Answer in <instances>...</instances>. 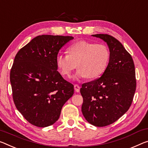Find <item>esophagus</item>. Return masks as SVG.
<instances>
[{"label":"esophagus","mask_w":148,"mask_h":148,"mask_svg":"<svg viewBox=\"0 0 148 148\" xmlns=\"http://www.w3.org/2000/svg\"><path fill=\"white\" fill-rule=\"evenodd\" d=\"M79 90H80V87L78 84H75L74 85V90L76 91V92H79Z\"/></svg>","instance_id":"esophagus-1"}]
</instances>
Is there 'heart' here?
Listing matches in <instances>:
<instances>
[{
  "label": "heart",
  "mask_w": 148,
  "mask_h": 148,
  "mask_svg": "<svg viewBox=\"0 0 148 148\" xmlns=\"http://www.w3.org/2000/svg\"><path fill=\"white\" fill-rule=\"evenodd\" d=\"M68 54H58L56 64L63 76L71 78L73 70L79 68L76 78H94L105 72L109 63L110 52L103 43L80 41L72 44L68 49Z\"/></svg>",
  "instance_id": "1"
}]
</instances>
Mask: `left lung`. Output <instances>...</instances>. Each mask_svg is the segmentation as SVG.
<instances>
[{
	"instance_id": "left-lung-1",
	"label": "left lung",
	"mask_w": 148,
	"mask_h": 148,
	"mask_svg": "<svg viewBox=\"0 0 148 148\" xmlns=\"http://www.w3.org/2000/svg\"><path fill=\"white\" fill-rule=\"evenodd\" d=\"M92 36L106 42L110 58L101 76L82 86V112L89 123L102 127L114 123L129 109L136 79L132 58L120 41L108 34Z\"/></svg>"
}]
</instances>
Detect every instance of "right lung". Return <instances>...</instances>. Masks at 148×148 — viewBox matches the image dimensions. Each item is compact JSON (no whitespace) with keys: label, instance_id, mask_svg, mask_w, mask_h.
I'll list each match as a JSON object with an SVG mask.
<instances>
[{"label":"right lung","instance_id":"add662e5","mask_svg":"<svg viewBox=\"0 0 148 148\" xmlns=\"http://www.w3.org/2000/svg\"><path fill=\"white\" fill-rule=\"evenodd\" d=\"M72 36H37L16 54L10 70L12 97L17 109L32 125L51 126L74 94V86L57 71L56 58Z\"/></svg>","mask_w":148,"mask_h":148}]
</instances>
